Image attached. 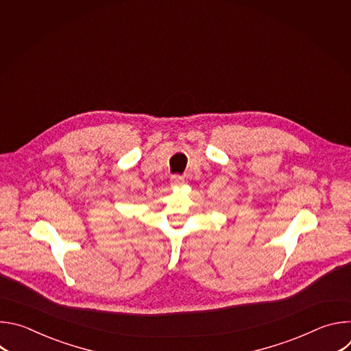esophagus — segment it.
Segmentation results:
<instances>
[{
    "instance_id": "1",
    "label": "esophagus",
    "mask_w": 351,
    "mask_h": 351,
    "mask_svg": "<svg viewBox=\"0 0 351 351\" xmlns=\"http://www.w3.org/2000/svg\"><path fill=\"white\" fill-rule=\"evenodd\" d=\"M171 184L175 186V187H180L184 184V178L183 176H179V175H175L171 178Z\"/></svg>"
}]
</instances>
